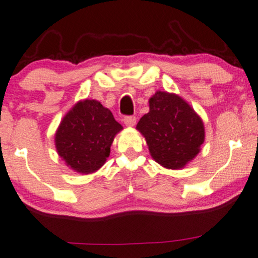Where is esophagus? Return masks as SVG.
I'll list each match as a JSON object with an SVG mask.
<instances>
[{
	"instance_id": "obj_1",
	"label": "esophagus",
	"mask_w": 258,
	"mask_h": 258,
	"mask_svg": "<svg viewBox=\"0 0 258 258\" xmlns=\"http://www.w3.org/2000/svg\"><path fill=\"white\" fill-rule=\"evenodd\" d=\"M136 121H137L136 116H124L123 117V122L126 126H135Z\"/></svg>"
}]
</instances>
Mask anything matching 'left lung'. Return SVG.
I'll return each instance as SVG.
<instances>
[{"label": "left lung", "mask_w": 258, "mask_h": 258, "mask_svg": "<svg viewBox=\"0 0 258 258\" xmlns=\"http://www.w3.org/2000/svg\"><path fill=\"white\" fill-rule=\"evenodd\" d=\"M157 163L168 169L183 168L205 142V127L195 110L179 95L157 92L149 112L137 123Z\"/></svg>", "instance_id": "8db88e82"}]
</instances>
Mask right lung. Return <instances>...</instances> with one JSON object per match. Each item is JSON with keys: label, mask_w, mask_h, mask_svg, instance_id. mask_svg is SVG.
<instances>
[{"label": "right lung", "mask_w": 258, "mask_h": 258, "mask_svg": "<svg viewBox=\"0 0 258 258\" xmlns=\"http://www.w3.org/2000/svg\"><path fill=\"white\" fill-rule=\"evenodd\" d=\"M121 130L109 109L87 99L76 104L61 121L56 149L73 170L90 174L104 165L115 135Z\"/></svg>", "instance_id": "add662e5"}]
</instances>
